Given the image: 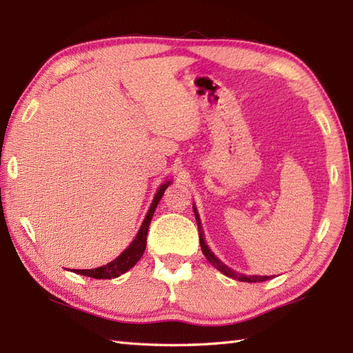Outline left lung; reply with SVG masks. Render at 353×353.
I'll list each match as a JSON object with an SVG mask.
<instances>
[{"label": "left lung", "mask_w": 353, "mask_h": 353, "mask_svg": "<svg viewBox=\"0 0 353 353\" xmlns=\"http://www.w3.org/2000/svg\"><path fill=\"white\" fill-rule=\"evenodd\" d=\"M194 209V215H196V220H197V228H199V238H200V247H201V252H203V254L206 256V259L211 262V264L216 268L220 270V272L223 274H226L228 277H232V279H236V281H241V282H264L267 279H270L272 276H245V274H241V273H236L235 270H232L230 267H228L226 264H223V262L215 256V254L211 252V249L206 245L205 243V234H203V229H201V223H200V216H199V212H197V208L196 205L192 206Z\"/></svg>", "instance_id": "1"}]
</instances>
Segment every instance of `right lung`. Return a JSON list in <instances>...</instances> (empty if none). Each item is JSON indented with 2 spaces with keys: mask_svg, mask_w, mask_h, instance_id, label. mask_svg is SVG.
Instances as JSON below:
<instances>
[{
  "mask_svg": "<svg viewBox=\"0 0 353 353\" xmlns=\"http://www.w3.org/2000/svg\"><path fill=\"white\" fill-rule=\"evenodd\" d=\"M171 183V181L165 182L163 185L159 186V190H157L156 196L152 201V205H150L148 212L145 215L144 221H142L141 228L138 235L134 236L133 241L130 243V245L127 247V249L119 254L118 258H115L114 261H110L109 264L99 267V268H92V270H76L74 273L77 274H83L88 277H94V279H114V277H118L124 274L127 270H130L137 262L141 259L142 253L145 250V245H147V232H148V226H150V221L153 219V214L157 208V203H159L165 190L168 188Z\"/></svg>",
  "mask_w": 353,
  "mask_h": 353,
  "instance_id": "right-lung-1",
  "label": "right lung"
}]
</instances>
